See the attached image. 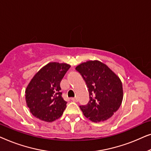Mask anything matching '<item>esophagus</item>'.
<instances>
[{"mask_svg":"<svg viewBox=\"0 0 151 151\" xmlns=\"http://www.w3.org/2000/svg\"><path fill=\"white\" fill-rule=\"evenodd\" d=\"M71 100L72 101H73V102H78V98H71Z\"/></svg>","mask_w":151,"mask_h":151,"instance_id":"34e87169","label":"esophagus"}]
</instances>
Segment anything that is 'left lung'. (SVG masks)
Listing matches in <instances>:
<instances>
[{"label": "left lung", "mask_w": 151, "mask_h": 151, "mask_svg": "<svg viewBox=\"0 0 151 151\" xmlns=\"http://www.w3.org/2000/svg\"><path fill=\"white\" fill-rule=\"evenodd\" d=\"M76 69L85 80L89 92V102L80 106L84 116L93 122L112 117L123 100L122 83L119 78L99 60L82 63Z\"/></svg>", "instance_id": "left-lung-1"}]
</instances>
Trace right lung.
<instances>
[{
	"label": "right lung",
	"mask_w": 151,
	"mask_h": 151,
	"mask_svg": "<svg viewBox=\"0 0 151 151\" xmlns=\"http://www.w3.org/2000/svg\"><path fill=\"white\" fill-rule=\"evenodd\" d=\"M71 66L49 63L39 70L25 89L27 106L40 120L51 122L63 114L67 106L60 91V82Z\"/></svg>",
	"instance_id": "obj_1"
}]
</instances>
